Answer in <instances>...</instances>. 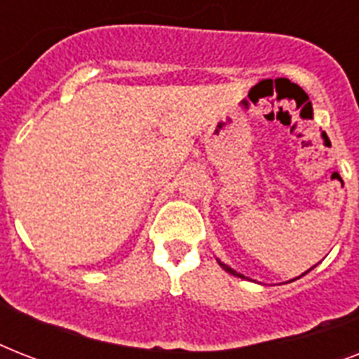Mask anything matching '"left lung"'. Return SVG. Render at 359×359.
<instances>
[{
  "label": "left lung",
  "mask_w": 359,
  "mask_h": 359,
  "mask_svg": "<svg viewBox=\"0 0 359 359\" xmlns=\"http://www.w3.org/2000/svg\"><path fill=\"white\" fill-rule=\"evenodd\" d=\"M218 262H219V266L224 268L225 272H229L231 276H236V278H242V279H244V276H242V273H238V272H236V270H233V268H231V266H227V264H224V262H222V261H218ZM315 266H317V264H315ZM315 266H313V268H315ZM309 270H311V268H309ZM309 270H307V272H309ZM307 272H304V273H302V276H306ZM302 276H298V278H294V279H300ZM294 279H290V281H294Z\"/></svg>",
  "instance_id": "1"
}]
</instances>
